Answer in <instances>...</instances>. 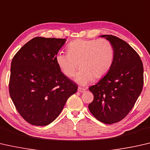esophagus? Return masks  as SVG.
Segmentation results:
<instances>
[{
	"instance_id": "1",
	"label": "esophagus",
	"mask_w": 150,
	"mask_h": 150,
	"mask_svg": "<svg viewBox=\"0 0 150 150\" xmlns=\"http://www.w3.org/2000/svg\"><path fill=\"white\" fill-rule=\"evenodd\" d=\"M78 91L79 92L81 93H83L86 91V88H82V87H78Z\"/></svg>"
}]
</instances>
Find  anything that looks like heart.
I'll use <instances>...</instances> for the list:
<instances>
[{"instance_id":"b5f03b06","label":"heart","mask_w":150,"mask_h":150,"mask_svg":"<svg viewBox=\"0 0 150 150\" xmlns=\"http://www.w3.org/2000/svg\"><path fill=\"white\" fill-rule=\"evenodd\" d=\"M68 53L58 52L56 56L57 64L64 74L68 78L75 75L78 84L85 85L94 79L104 77L111 68L114 50L111 42L106 39L82 40L71 42L67 46Z\"/></svg>"}]
</instances>
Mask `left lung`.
<instances>
[{
    "mask_svg": "<svg viewBox=\"0 0 150 150\" xmlns=\"http://www.w3.org/2000/svg\"><path fill=\"white\" fill-rule=\"evenodd\" d=\"M111 42L114 58L109 72L89 88L94 100L88 105L98 120L112 124L123 120L142 91L144 67L138 54L126 42L113 35H102Z\"/></svg>",
    "mask_w": 150,
    "mask_h": 150,
    "instance_id": "left-lung-1",
    "label": "left lung"
}]
</instances>
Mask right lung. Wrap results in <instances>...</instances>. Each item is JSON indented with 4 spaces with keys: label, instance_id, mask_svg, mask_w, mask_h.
Here are the masks:
<instances>
[{
    "label": "right lung",
    "instance_id": "1",
    "mask_svg": "<svg viewBox=\"0 0 150 150\" xmlns=\"http://www.w3.org/2000/svg\"><path fill=\"white\" fill-rule=\"evenodd\" d=\"M66 40L35 37L12 60L9 94L20 115L34 126L52 122L77 92V84L61 72L56 60Z\"/></svg>",
    "mask_w": 150,
    "mask_h": 150
}]
</instances>
